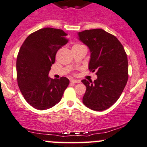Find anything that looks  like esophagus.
<instances>
[{
    "mask_svg": "<svg viewBox=\"0 0 147 147\" xmlns=\"http://www.w3.org/2000/svg\"><path fill=\"white\" fill-rule=\"evenodd\" d=\"M70 82L72 83H80V80H71Z\"/></svg>",
    "mask_w": 147,
    "mask_h": 147,
    "instance_id": "1",
    "label": "esophagus"
}]
</instances>
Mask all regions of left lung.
Instances as JSON below:
<instances>
[{"instance_id":"8db88e82","label":"left lung","mask_w":147,"mask_h":147,"mask_svg":"<svg viewBox=\"0 0 147 147\" xmlns=\"http://www.w3.org/2000/svg\"><path fill=\"white\" fill-rule=\"evenodd\" d=\"M78 36L89 48V69L97 75L94 82L82 80L86 87L82 102L92 110H106L118 101L127 82V54L118 38L103 29L84 30Z\"/></svg>"}]
</instances>
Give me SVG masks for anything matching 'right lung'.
Returning a JSON list of instances; mask_svg holds the SVG:
<instances>
[{
    "label": "right lung",
    "mask_w": 147,
    "mask_h": 147,
    "mask_svg": "<svg viewBox=\"0 0 147 147\" xmlns=\"http://www.w3.org/2000/svg\"><path fill=\"white\" fill-rule=\"evenodd\" d=\"M62 29H41L31 34L22 44L17 58V80L20 90L29 104L38 110L53 107L61 100L69 80L49 76L55 54L67 44Z\"/></svg>",
    "instance_id": "right-lung-1"
}]
</instances>
